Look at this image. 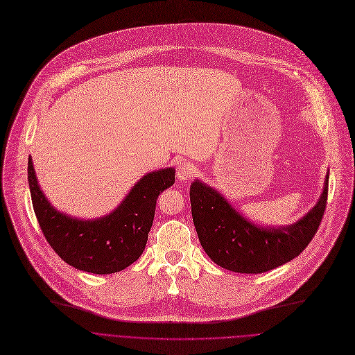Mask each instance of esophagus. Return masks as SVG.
Returning <instances> with one entry per match:
<instances>
[{"label": "esophagus", "mask_w": 355, "mask_h": 355, "mask_svg": "<svg viewBox=\"0 0 355 355\" xmlns=\"http://www.w3.org/2000/svg\"><path fill=\"white\" fill-rule=\"evenodd\" d=\"M196 173V166L189 163V161H182L177 167V178L180 181H188L192 178Z\"/></svg>", "instance_id": "34e87169"}]
</instances>
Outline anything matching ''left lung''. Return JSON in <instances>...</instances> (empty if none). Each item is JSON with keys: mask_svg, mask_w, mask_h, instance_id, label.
Listing matches in <instances>:
<instances>
[{"mask_svg": "<svg viewBox=\"0 0 355 355\" xmlns=\"http://www.w3.org/2000/svg\"><path fill=\"white\" fill-rule=\"evenodd\" d=\"M327 194L329 174L320 200L303 218L286 227H262L200 180L189 188L192 220L204 250L218 266L238 273H263L299 256L320 227Z\"/></svg>", "mask_w": 355, "mask_h": 355, "instance_id": "1", "label": "left lung"}]
</instances>
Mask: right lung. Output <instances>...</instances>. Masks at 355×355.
Wrapping results in <instances>:
<instances>
[{
  "instance_id": "right-lung-1",
  "label": "right lung",
  "mask_w": 355,
  "mask_h": 355,
  "mask_svg": "<svg viewBox=\"0 0 355 355\" xmlns=\"http://www.w3.org/2000/svg\"><path fill=\"white\" fill-rule=\"evenodd\" d=\"M175 181L174 168L146 174L109 215L78 219L56 211L28 158L32 205L44 236L68 265L94 275H110L130 266L141 256L151 230L158 196Z\"/></svg>"
}]
</instances>
